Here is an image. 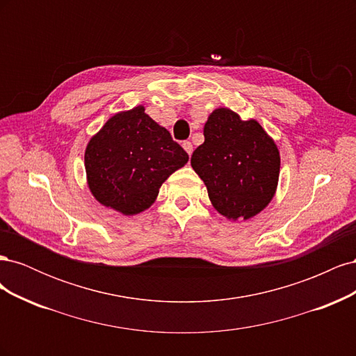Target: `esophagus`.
Instances as JSON below:
<instances>
[{"instance_id": "34e87169", "label": "esophagus", "mask_w": 356, "mask_h": 356, "mask_svg": "<svg viewBox=\"0 0 356 356\" xmlns=\"http://www.w3.org/2000/svg\"><path fill=\"white\" fill-rule=\"evenodd\" d=\"M182 148L186 149V152L188 153V156H191V153H193V145H191L190 141H184V143H182Z\"/></svg>"}]
</instances>
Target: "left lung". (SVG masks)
<instances>
[{"instance_id":"obj_1","label":"left lung","mask_w":356,"mask_h":356,"mask_svg":"<svg viewBox=\"0 0 356 356\" xmlns=\"http://www.w3.org/2000/svg\"><path fill=\"white\" fill-rule=\"evenodd\" d=\"M204 143L191 156V166L208 196L225 218L250 220L275 196L281 157L273 139L254 118L242 120L229 108L211 113Z\"/></svg>"}]
</instances>
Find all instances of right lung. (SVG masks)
I'll return each instance as SVG.
<instances>
[{
	"mask_svg": "<svg viewBox=\"0 0 356 356\" xmlns=\"http://www.w3.org/2000/svg\"><path fill=\"white\" fill-rule=\"evenodd\" d=\"M187 161L188 154L143 105L114 114L84 153L92 195L123 215L152 207L161 184Z\"/></svg>",
	"mask_w": 356,
	"mask_h": 356,
	"instance_id": "right-lung-1",
	"label": "right lung"
}]
</instances>
